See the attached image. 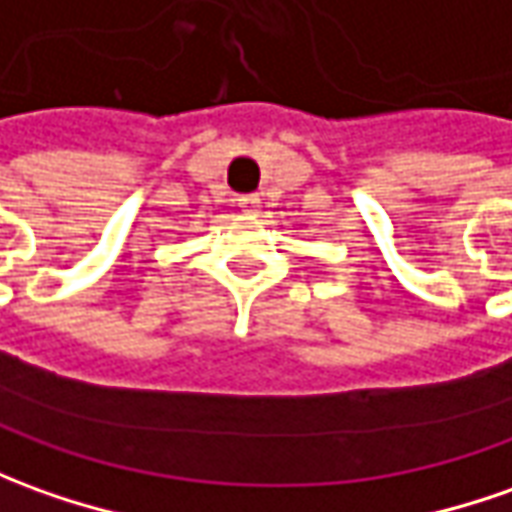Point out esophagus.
<instances>
[{"label":"esophagus","mask_w":512,"mask_h":512,"mask_svg":"<svg viewBox=\"0 0 512 512\" xmlns=\"http://www.w3.org/2000/svg\"><path fill=\"white\" fill-rule=\"evenodd\" d=\"M238 204H241L243 210H257L260 198H257V196H241V198H238Z\"/></svg>","instance_id":"1"}]
</instances>
